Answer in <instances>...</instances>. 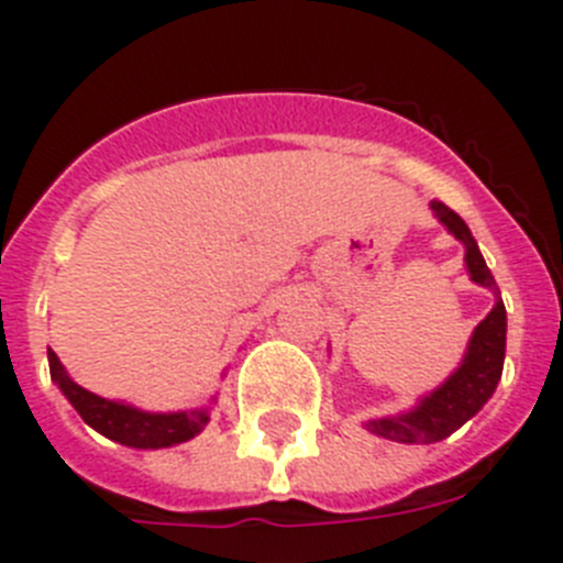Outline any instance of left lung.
I'll use <instances>...</instances> for the list:
<instances>
[{"mask_svg": "<svg viewBox=\"0 0 563 563\" xmlns=\"http://www.w3.org/2000/svg\"><path fill=\"white\" fill-rule=\"evenodd\" d=\"M432 211L450 229V234H455L464 243L470 277L481 283L484 289L495 291V306L475 325L461 366L438 389L429 391L427 398H420L415 409L398 415V418H377L366 423L369 432L398 443H434L450 438L455 429L464 427L466 420L472 415H478L481 406L493 398L500 372H504V352H507V309H504L493 272L486 268L484 254H481L478 243L472 238L470 225L450 206H443L438 200H432Z\"/></svg>", "mask_w": 563, "mask_h": 563, "instance_id": "obj_1", "label": "left lung"}]
</instances>
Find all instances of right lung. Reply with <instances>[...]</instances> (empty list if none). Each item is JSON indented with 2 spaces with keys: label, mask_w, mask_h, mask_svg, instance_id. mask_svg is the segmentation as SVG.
I'll return each instance as SVG.
<instances>
[{
  "label": "right lung",
  "mask_w": 563,
  "mask_h": 563,
  "mask_svg": "<svg viewBox=\"0 0 563 563\" xmlns=\"http://www.w3.org/2000/svg\"><path fill=\"white\" fill-rule=\"evenodd\" d=\"M51 377L63 389L79 418L99 434L134 450H165L174 443L191 441L209 423V409H191V412H143L136 406L122 400H106L74 384L54 352H48Z\"/></svg>",
  "instance_id": "right-lung-1"
}]
</instances>
